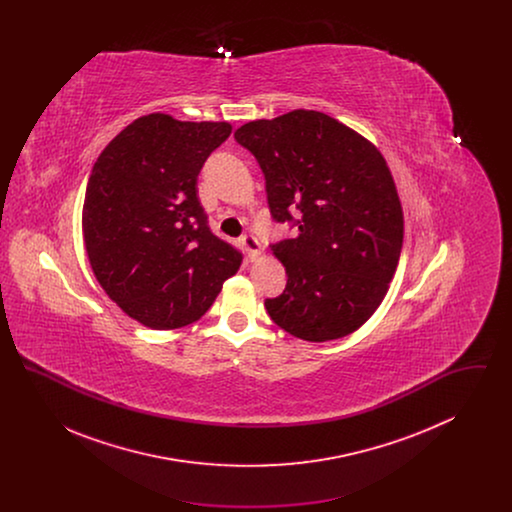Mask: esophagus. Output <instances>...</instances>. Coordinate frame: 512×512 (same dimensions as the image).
<instances>
[{"instance_id":"1","label":"esophagus","mask_w":512,"mask_h":512,"mask_svg":"<svg viewBox=\"0 0 512 512\" xmlns=\"http://www.w3.org/2000/svg\"><path fill=\"white\" fill-rule=\"evenodd\" d=\"M242 244H244L247 257H249L251 261H255V259L261 255V244H259V240H257L253 234H244V236H242Z\"/></svg>"}]
</instances>
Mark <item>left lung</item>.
I'll return each instance as SVG.
<instances>
[{
  "mask_svg": "<svg viewBox=\"0 0 512 512\" xmlns=\"http://www.w3.org/2000/svg\"><path fill=\"white\" fill-rule=\"evenodd\" d=\"M234 138L265 174L272 219L297 228L270 245L288 284L265 301L268 315L299 340L355 332L386 297L403 247V209L384 155L343 122L305 109L247 122Z\"/></svg>",
  "mask_w": 512,
  "mask_h": 512,
  "instance_id": "1",
  "label": "left lung"
}]
</instances>
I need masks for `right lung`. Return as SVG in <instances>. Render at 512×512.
I'll return each instance as SVG.
<instances>
[{
  "label": "right lung",
  "mask_w": 512,
  "mask_h": 512,
  "mask_svg": "<svg viewBox=\"0 0 512 512\" xmlns=\"http://www.w3.org/2000/svg\"><path fill=\"white\" fill-rule=\"evenodd\" d=\"M230 132V122L151 113L94 163L82 207L86 253L105 293L147 328L199 320L242 265V253L209 230L197 197V174Z\"/></svg>",
  "instance_id": "1"
}]
</instances>
